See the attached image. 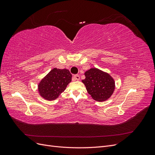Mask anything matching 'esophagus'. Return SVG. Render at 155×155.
Instances as JSON below:
<instances>
[{
  "label": "esophagus",
  "mask_w": 155,
  "mask_h": 155,
  "mask_svg": "<svg viewBox=\"0 0 155 155\" xmlns=\"http://www.w3.org/2000/svg\"><path fill=\"white\" fill-rule=\"evenodd\" d=\"M79 79H80V77H79V75H74V76H73V78H72V80L73 81H78L79 80Z\"/></svg>",
  "instance_id": "34e87169"
}]
</instances>
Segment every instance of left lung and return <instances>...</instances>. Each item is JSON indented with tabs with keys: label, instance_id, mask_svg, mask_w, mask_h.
Masks as SVG:
<instances>
[{
	"label": "left lung",
	"instance_id": "obj_1",
	"mask_svg": "<svg viewBox=\"0 0 155 155\" xmlns=\"http://www.w3.org/2000/svg\"><path fill=\"white\" fill-rule=\"evenodd\" d=\"M85 76L81 81L93 100L104 101L110 97L115 90V81L109 73L92 68L85 72Z\"/></svg>",
	"mask_w": 155,
	"mask_h": 155
}]
</instances>
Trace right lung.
I'll list each match as a JSON object with an SVG mask.
<instances>
[{"label": "right lung", "instance_id": "add662e5", "mask_svg": "<svg viewBox=\"0 0 155 155\" xmlns=\"http://www.w3.org/2000/svg\"><path fill=\"white\" fill-rule=\"evenodd\" d=\"M72 77L68 69L54 68L38 83L39 94L46 100H56L71 82Z\"/></svg>", "mask_w": 155, "mask_h": 155}]
</instances>
